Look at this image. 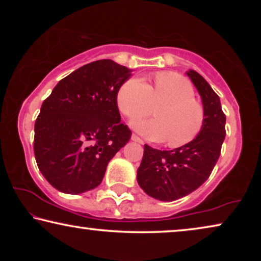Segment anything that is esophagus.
I'll list each match as a JSON object with an SVG mask.
<instances>
[{"label":"esophagus","mask_w":261,"mask_h":261,"mask_svg":"<svg viewBox=\"0 0 261 261\" xmlns=\"http://www.w3.org/2000/svg\"><path fill=\"white\" fill-rule=\"evenodd\" d=\"M132 140L133 141H135V142H139V144H144V141H142V139H140L138 137V135H135V134H132Z\"/></svg>","instance_id":"esophagus-1"}]
</instances>
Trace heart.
<instances>
[{
    "mask_svg": "<svg viewBox=\"0 0 261 261\" xmlns=\"http://www.w3.org/2000/svg\"><path fill=\"white\" fill-rule=\"evenodd\" d=\"M191 84L174 72L155 74L152 87L138 77H132L121 85L116 101L121 112L128 117L146 115L152 105L156 119H134L130 126L153 141L169 140L170 146L180 147L191 142L204 124V109L194 99Z\"/></svg>",
    "mask_w": 261,
    "mask_h": 261,
    "instance_id": "b5f03b06",
    "label": "heart"
}]
</instances>
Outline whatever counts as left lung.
I'll return each instance as SVG.
<instances>
[{"instance_id":"1","label":"left lung","mask_w":261,"mask_h":261,"mask_svg":"<svg viewBox=\"0 0 261 261\" xmlns=\"http://www.w3.org/2000/svg\"><path fill=\"white\" fill-rule=\"evenodd\" d=\"M197 89L204 109V124L194 140L180 147L160 151L144 146V156L137 172L140 188L151 197L176 201L201 187L208 179L220 156L226 137V115L220 97L195 70L187 71Z\"/></svg>"}]
</instances>
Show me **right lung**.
I'll use <instances>...</instances> for the list:
<instances>
[{
    "mask_svg": "<svg viewBox=\"0 0 261 261\" xmlns=\"http://www.w3.org/2000/svg\"><path fill=\"white\" fill-rule=\"evenodd\" d=\"M132 70L112 59L80 67L42 103L34 126V155L46 180L64 194L97 188L108 163L129 141L116 96Z\"/></svg>",
    "mask_w": 261,
    "mask_h": 261,
    "instance_id": "1",
    "label": "right lung"
}]
</instances>
